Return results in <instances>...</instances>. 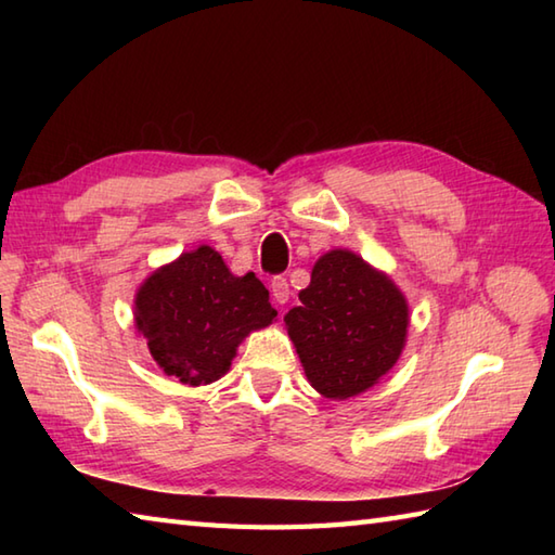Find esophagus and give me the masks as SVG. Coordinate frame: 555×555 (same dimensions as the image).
Wrapping results in <instances>:
<instances>
[{"label": "esophagus", "mask_w": 555, "mask_h": 555, "mask_svg": "<svg viewBox=\"0 0 555 555\" xmlns=\"http://www.w3.org/2000/svg\"><path fill=\"white\" fill-rule=\"evenodd\" d=\"M271 296H274L279 305H286L291 300V286L284 276L271 279Z\"/></svg>", "instance_id": "esophagus-1"}]
</instances>
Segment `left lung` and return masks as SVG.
<instances>
[{
  "instance_id": "left-lung-1",
  "label": "left lung",
  "mask_w": 555,
  "mask_h": 555,
  "mask_svg": "<svg viewBox=\"0 0 555 555\" xmlns=\"http://www.w3.org/2000/svg\"><path fill=\"white\" fill-rule=\"evenodd\" d=\"M300 305L284 317L288 338L317 393L348 400L370 391L403 356L410 305L386 271L348 247L312 267Z\"/></svg>"
}]
</instances>
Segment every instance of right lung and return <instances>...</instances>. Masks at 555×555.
Returning a JSON list of instances; mask_svg holds the SVG:
<instances>
[{
	"instance_id": "add662e5",
	"label": "right lung",
	"mask_w": 555,
	"mask_h": 555,
	"mask_svg": "<svg viewBox=\"0 0 555 555\" xmlns=\"http://www.w3.org/2000/svg\"><path fill=\"white\" fill-rule=\"evenodd\" d=\"M276 320L269 291L253 271L235 276L211 245L157 267L138 286L135 332L167 376L207 386L231 370L235 350Z\"/></svg>"
}]
</instances>
